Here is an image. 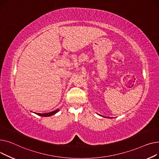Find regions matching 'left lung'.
<instances>
[{"mask_svg": "<svg viewBox=\"0 0 159 159\" xmlns=\"http://www.w3.org/2000/svg\"><path fill=\"white\" fill-rule=\"evenodd\" d=\"M99 116H102V117H104V116H101V115H99Z\"/></svg>", "mask_w": 159, "mask_h": 159, "instance_id": "obj_1", "label": "left lung"}]
</instances>
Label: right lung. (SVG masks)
<instances>
[{
  "instance_id": "obj_1",
  "label": "right lung",
  "mask_w": 159,
  "mask_h": 159,
  "mask_svg": "<svg viewBox=\"0 0 159 159\" xmlns=\"http://www.w3.org/2000/svg\"><path fill=\"white\" fill-rule=\"evenodd\" d=\"M59 111H60L59 109H57V110H54L52 111H51V112H49V113H45V114L36 113V114H37L38 116H42V117H49V116H51L52 115L56 114L57 112H58Z\"/></svg>"
}]
</instances>
